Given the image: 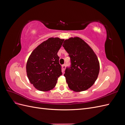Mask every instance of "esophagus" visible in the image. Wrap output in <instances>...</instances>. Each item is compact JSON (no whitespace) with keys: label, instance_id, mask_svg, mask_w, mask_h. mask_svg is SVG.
<instances>
[{"label":"esophagus","instance_id":"obj_1","mask_svg":"<svg viewBox=\"0 0 125 125\" xmlns=\"http://www.w3.org/2000/svg\"><path fill=\"white\" fill-rule=\"evenodd\" d=\"M65 68H66V66H65V65H62V71H63V72L64 71V70H65Z\"/></svg>","mask_w":125,"mask_h":125}]
</instances>
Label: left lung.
Wrapping results in <instances>:
<instances>
[{
    "label": "left lung",
    "instance_id": "left-lung-1",
    "mask_svg": "<svg viewBox=\"0 0 125 125\" xmlns=\"http://www.w3.org/2000/svg\"><path fill=\"white\" fill-rule=\"evenodd\" d=\"M62 46L70 57L71 65L65 70L64 76L70 90L81 92L91 87L97 78L100 63L89 45L78 37L64 41Z\"/></svg>",
    "mask_w": 125,
    "mask_h": 125
}]
</instances>
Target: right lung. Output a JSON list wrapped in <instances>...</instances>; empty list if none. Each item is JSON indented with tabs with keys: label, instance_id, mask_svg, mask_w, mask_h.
<instances>
[{
	"label": "right lung",
	"instance_id": "obj_1",
	"mask_svg": "<svg viewBox=\"0 0 125 125\" xmlns=\"http://www.w3.org/2000/svg\"><path fill=\"white\" fill-rule=\"evenodd\" d=\"M63 41L50 37L37 46L28 59L26 70L29 80L41 91L52 90L62 74L57 52Z\"/></svg>",
	"mask_w": 125,
	"mask_h": 125
}]
</instances>
